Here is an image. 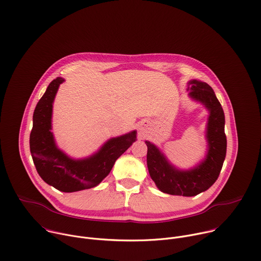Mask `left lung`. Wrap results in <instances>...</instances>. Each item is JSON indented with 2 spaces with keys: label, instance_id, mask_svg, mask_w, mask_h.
Masks as SVG:
<instances>
[{
  "label": "left lung",
  "instance_id": "8db88e82",
  "mask_svg": "<svg viewBox=\"0 0 261 261\" xmlns=\"http://www.w3.org/2000/svg\"><path fill=\"white\" fill-rule=\"evenodd\" d=\"M189 85L190 96L202 102L210 110L206 134L208 153L206 159L194 169L180 171L167 162L163 154L153 143L145 141L148 172L157 187L162 192L171 195L195 196L207 190L219 177L226 156L225 117L219 100L207 84L192 81Z\"/></svg>",
  "mask_w": 261,
  "mask_h": 261
}]
</instances>
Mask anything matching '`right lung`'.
I'll list each match as a JSON object with an SVG mask.
<instances>
[{
  "label": "right lung",
  "instance_id": "obj_1",
  "mask_svg": "<svg viewBox=\"0 0 261 261\" xmlns=\"http://www.w3.org/2000/svg\"><path fill=\"white\" fill-rule=\"evenodd\" d=\"M58 77L47 87L37 103L30 135L32 158L41 178L62 192H76L96 187L108 175L117 159L136 140V132L109 139L101 150L84 160H73L57 147L51 129L53 102L59 86Z\"/></svg>",
  "mask_w": 261,
  "mask_h": 261
}]
</instances>
